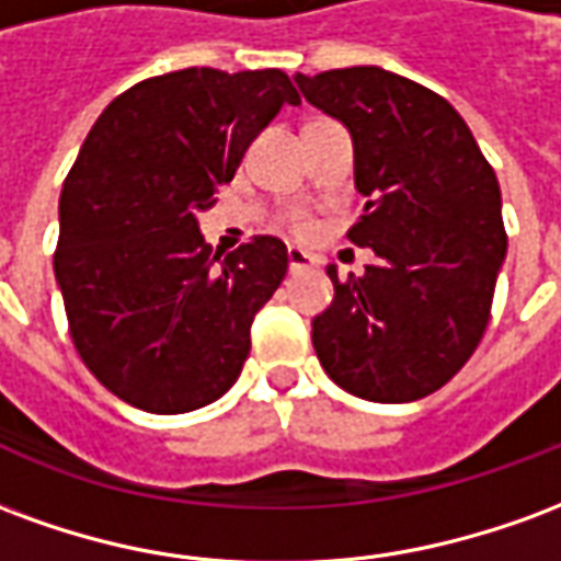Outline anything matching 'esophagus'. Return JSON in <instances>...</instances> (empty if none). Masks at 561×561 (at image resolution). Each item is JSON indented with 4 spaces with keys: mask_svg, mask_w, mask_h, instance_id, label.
I'll return each mask as SVG.
<instances>
[{
    "mask_svg": "<svg viewBox=\"0 0 561 561\" xmlns=\"http://www.w3.org/2000/svg\"><path fill=\"white\" fill-rule=\"evenodd\" d=\"M318 261L316 255H309V252H304V249H288V270L291 273H300V270L306 267H316Z\"/></svg>",
    "mask_w": 561,
    "mask_h": 561,
    "instance_id": "obj_1",
    "label": "esophagus"
}]
</instances>
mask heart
Here are the masks:
<instances>
[{"label": "heart", "mask_w": 561, "mask_h": 561, "mask_svg": "<svg viewBox=\"0 0 561 561\" xmlns=\"http://www.w3.org/2000/svg\"><path fill=\"white\" fill-rule=\"evenodd\" d=\"M294 231H306V221L304 219H294Z\"/></svg>", "instance_id": "1"}]
</instances>
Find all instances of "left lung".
<instances>
[{
	"label": "left lung",
	"mask_w": 561,
	"mask_h": 561,
	"mask_svg": "<svg viewBox=\"0 0 561 561\" xmlns=\"http://www.w3.org/2000/svg\"><path fill=\"white\" fill-rule=\"evenodd\" d=\"M306 102L352 135L366 197L348 240L376 252L312 318V345L342 390L412 402L478 348L505 261L502 192L466 119L421 83L378 66L294 75Z\"/></svg>",
	"instance_id": "obj_1"
}]
</instances>
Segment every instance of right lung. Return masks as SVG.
Returning a JSON list of instances; mask_svg holds the SVG:
<instances>
[{
    "mask_svg": "<svg viewBox=\"0 0 561 561\" xmlns=\"http://www.w3.org/2000/svg\"><path fill=\"white\" fill-rule=\"evenodd\" d=\"M285 104L300 95L279 68H183L135 83L83 140L59 195L56 285L80 360L128 405L195 412L240 376L288 249L252 237L221 257L197 216Z\"/></svg>",
    "mask_w": 561,
    "mask_h": 561,
    "instance_id": "right-lung-1",
    "label": "right lung"
}]
</instances>
